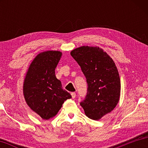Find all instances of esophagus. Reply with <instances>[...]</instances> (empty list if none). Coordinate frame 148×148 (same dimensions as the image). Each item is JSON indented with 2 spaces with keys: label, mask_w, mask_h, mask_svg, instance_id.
<instances>
[{
  "label": "esophagus",
  "mask_w": 148,
  "mask_h": 148,
  "mask_svg": "<svg viewBox=\"0 0 148 148\" xmlns=\"http://www.w3.org/2000/svg\"><path fill=\"white\" fill-rule=\"evenodd\" d=\"M71 95H72V99H75V97H76V92H71Z\"/></svg>",
  "instance_id": "esophagus-1"
}]
</instances>
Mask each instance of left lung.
I'll return each instance as SVG.
<instances>
[{
    "label": "left lung",
    "instance_id": "1",
    "mask_svg": "<svg viewBox=\"0 0 148 148\" xmlns=\"http://www.w3.org/2000/svg\"><path fill=\"white\" fill-rule=\"evenodd\" d=\"M86 77L87 92L80 102L86 116L99 120L118 103L121 92L118 71L114 62L99 47L82 46L71 52Z\"/></svg>",
    "mask_w": 148,
    "mask_h": 148
}]
</instances>
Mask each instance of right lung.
Returning a JSON list of instances; mask_svg holds the SVG:
<instances>
[{
    "label": "right lung",
    "mask_w": 148,
    "mask_h": 148,
    "mask_svg": "<svg viewBox=\"0 0 148 148\" xmlns=\"http://www.w3.org/2000/svg\"><path fill=\"white\" fill-rule=\"evenodd\" d=\"M62 53L47 51L39 53L30 64L23 84V95L28 106L43 119L58 113L64 101L71 99L62 89L55 74Z\"/></svg>",
    "instance_id": "obj_1"
}]
</instances>
